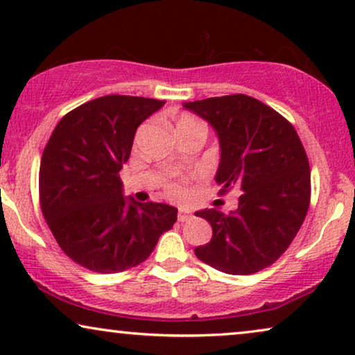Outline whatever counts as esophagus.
<instances>
[{
    "label": "esophagus",
    "mask_w": 355,
    "mask_h": 355,
    "mask_svg": "<svg viewBox=\"0 0 355 355\" xmlns=\"http://www.w3.org/2000/svg\"><path fill=\"white\" fill-rule=\"evenodd\" d=\"M191 218H192V213H191V211H186V210H179V213H178V220L181 221V223L187 221V220H191Z\"/></svg>",
    "instance_id": "34e87169"
}]
</instances>
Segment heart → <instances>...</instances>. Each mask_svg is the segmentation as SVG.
I'll return each mask as SVG.
<instances>
[{
	"instance_id": "heart-1",
	"label": "heart",
	"mask_w": 355,
	"mask_h": 355,
	"mask_svg": "<svg viewBox=\"0 0 355 355\" xmlns=\"http://www.w3.org/2000/svg\"><path fill=\"white\" fill-rule=\"evenodd\" d=\"M192 121H196L193 118H191V116H181V118L178 119V124H176V128L178 125H182V124H187V123H192ZM166 192L169 193V196H173V197H181L182 193H184V189H182V184L181 182H178V181H168L166 182Z\"/></svg>"
}]
</instances>
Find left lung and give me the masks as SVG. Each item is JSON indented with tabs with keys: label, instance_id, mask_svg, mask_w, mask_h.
Listing matches in <instances>:
<instances>
[{
	"label": "left lung",
	"instance_id": "8db88e82",
	"mask_svg": "<svg viewBox=\"0 0 355 355\" xmlns=\"http://www.w3.org/2000/svg\"><path fill=\"white\" fill-rule=\"evenodd\" d=\"M220 140V192L237 189L239 207L196 215L211 225V241L196 247L203 263L227 275H252L275 263L294 241L310 203V166L288 119L237 94L184 103Z\"/></svg>",
	"mask_w": 355,
	"mask_h": 355
}]
</instances>
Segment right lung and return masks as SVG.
I'll list each match as a JSON object with an SVG mask.
<instances>
[{
  "label": "right lung",
  "mask_w": 355,
  "mask_h": 355,
  "mask_svg": "<svg viewBox=\"0 0 355 355\" xmlns=\"http://www.w3.org/2000/svg\"><path fill=\"white\" fill-rule=\"evenodd\" d=\"M164 101L106 95L56 124L42 155L40 205L62 252L87 270L121 273L142 263L178 208L124 197L119 171L135 130Z\"/></svg>",
  "instance_id": "1"
}]
</instances>
